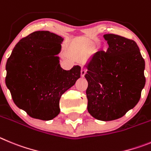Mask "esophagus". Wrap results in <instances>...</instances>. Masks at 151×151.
Instances as JSON below:
<instances>
[{
    "label": "esophagus",
    "instance_id": "34e87169",
    "mask_svg": "<svg viewBox=\"0 0 151 151\" xmlns=\"http://www.w3.org/2000/svg\"><path fill=\"white\" fill-rule=\"evenodd\" d=\"M86 70L84 68H81V77H84L86 74Z\"/></svg>",
    "mask_w": 151,
    "mask_h": 151
}]
</instances>
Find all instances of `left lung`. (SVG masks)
Masks as SVG:
<instances>
[{
  "mask_svg": "<svg viewBox=\"0 0 151 151\" xmlns=\"http://www.w3.org/2000/svg\"><path fill=\"white\" fill-rule=\"evenodd\" d=\"M106 52L94 53L84 65L88 82V112L95 119L111 121L122 117L139 101L145 87V62L134 40L104 35Z\"/></svg>",
  "mask_w": 151,
  "mask_h": 151,
  "instance_id": "obj_1",
  "label": "left lung"
}]
</instances>
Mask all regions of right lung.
I'll list each match as a JSON object with an SVG mask.
<instances>
[{
    "label": "right lung",
    "instance_id": "add662e5",
    "mask_svg": "<svg viewBox=\"0 0 151 151\" xmlns=\"http://www.w3.org/2000/svg\"><path fill=\"white\" fill-rule=\"evenodd\" d=\"M64 38L38 31L19 40L6 65V85L19 108L31 117L51 120L60 113L59 100L81 77V66L61 68L58 54Z\"/></svg>",
    "mask_w": 151,
    "mask_h": 151
}]
</instances>
